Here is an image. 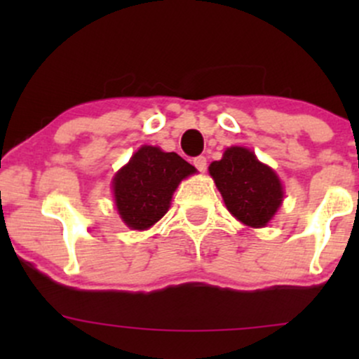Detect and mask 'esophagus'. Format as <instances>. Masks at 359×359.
Segmentation results:
<instances>
[{
  "instance_id": "34e87169",
  "label": "esophagus",
  "mask_w": 359,
  "mask_h": 359,
  "mask_svg": "<svg viewBox=\"0 0 359 359\" xmlns=\"http://www.w3.org/2000/svg\"><path fill=\"white\" fill-rule=\"evenodd\" d=\"M194 165H196V168L199 172H205V168H208V160H205V156H196V158H194Z\"/></svg>"
}]
</instances>
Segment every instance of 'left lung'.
<instances>
[{
	"label": "left lung",
	"instance_id": "obj_1",
	"mask_svg": "<svg viewBox=\"0 0 359 359\" xmlns=\"http://www.w3.org/2000/svg\"><path fill=\"white\" fill-rule=\"evenodd\" d=\"M228 211L250 228H263L282 205L283 187L273 168L245 147L226 148L209 165Z\"/></svg>",
	"mask_w": 359,
	"mask_h": 359
}]
</instances>
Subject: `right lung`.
Masks as SVG:
<instances>
[{"mask_svg": "<svg viewBox=\"0 0 359 359\" xmlns=\"http://www.w3.org/2000/svg\"><path fill=\"white\" fill-rule=\"evenodd\" d=\"M196 168L174 151L143 145L113 179L114 204L131 229H148L170 208L177 185Z\"/></svg>", "mask_w": 359, "mask_h": 359, "instance_id": "add662e5", "label": "right lung"}]
</instances>
